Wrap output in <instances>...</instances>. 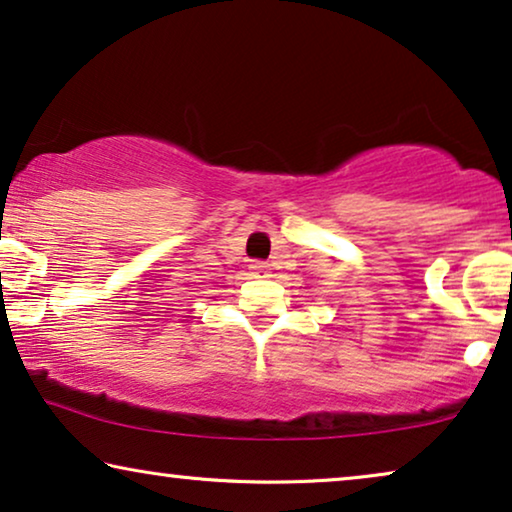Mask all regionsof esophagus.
I'll return each instance as SVG.
<instances>
[{
    "label": "esophagus",
    "mask_w": 512,
    "mask_h": 512,
    "mask_svg": "<svg viewBox=\"0 0 512 512\" xmlns=\"http://www.w3.org/2000/svg\"><path fill=\"white\" fill-rule=\"evenodd\" d=\"M265 268H268V265H263V263H251L249 265L251 275H254V277H263L265 275Z\"/></svg>",
    "instance_id": "1"
}]
</instances>
